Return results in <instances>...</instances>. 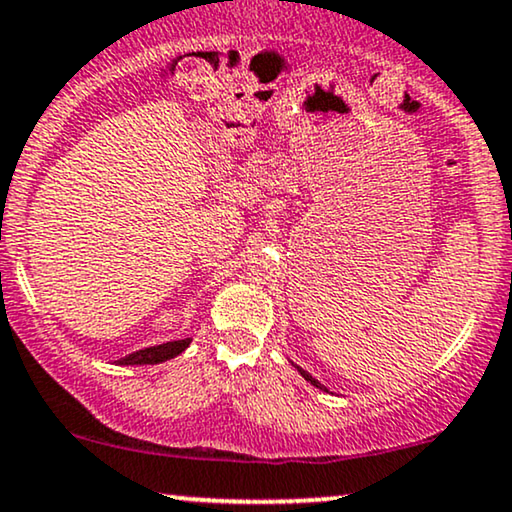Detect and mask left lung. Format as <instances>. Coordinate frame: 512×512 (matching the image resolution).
I'll list each match as a JSON object with an SVG mask.
<instances>
[{
  "label": "left lung",
  "mask_w": 512,
  "mask_h": 512,
  "mask_svg": "<svg viewBox=\"0 0 512 512\" xmlns=\"http://www.w3.org/2000/svg\"><path fill=\"white\" fill-rule=\"evenodd\" d=\"M297 371H300V375H302V378H304V380H307V383H312L314 387H319V390H323V392H328V390H326V387H323V385H321V383H319V380H316V378H312V375H309L307 371H304V368H300V366H297Z\"/></svg>",
  "instance_id": "left-lung-1"
}]
</instances>
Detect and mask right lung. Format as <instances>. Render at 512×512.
<instances>
[{"instance_id":"1","label":"right lung","mask_w":512,"mask_h":512,"mask_svg":"<svg viewBox=\"0 0 512 512\" xmlns=\"http://www.w3.org/2000/svg\"><path fill=\"white\" fill-rule=\"evenodd\" d=\"M191 345V338L184 340H172V342H163V345H155V347H144L139 352L127 354V357L118 359L120 366H144V364H160V361L174 359L184 352L186 347Z\"/></svg>"}]
</instances>
